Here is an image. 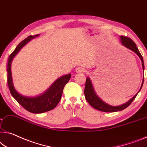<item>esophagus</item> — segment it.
<instances>
[{
  "instance_id": "34e87169",
  "label": "esophagus",
  "mask_w": 147,
  "mask_h": 147,
  "mask_svg": "<svg viewBox=\"0 0 147 147\" xmlns=\"http://www.w3.org/2000/svg\"><path fill=\"white\" fill-rule=\"evenodd\" d=\"M84 71H85L84 68H83V67H78L76 69V73H81V72H83Z\"/></svg>"
}]
</instances>
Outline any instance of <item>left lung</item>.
<instances>
[{"mask_svg":"<svg viewBox=\"0 0 147 147\" xmlns=\"http://www.w3.org/2000/svg\"><path fill=\"white\" fill-rule=\"evenodd\" d=\"M120 42L123 47H125V48H127L128 49H129V50L132 51L133 52H134V53L140 58V59L141 60L142 67H143V69L144 71V66L143 56H141V53H140V52L139 51L138 49H137V45H135V42L133 41L130 38L124 37V36H120ZM143 82H144V78L143 80V81H142L141 86L138 92H137V93L135 94L134 97H132L129 100L127 101V102L119 106H112L110 105H108V103H106L105 101H103L100 97L97 95L96 93L95 92V91H94L93 85L92 84V82L91 80H90L89 77H87L86 80V83H85V90H84L85 96L87 102L89 103V105H91L92 107H93L94 108H95V109L98 110H100V111L105 112H114L120 111V110H123L127 107H129V106L131 105V103L134 101V100L135 98V97L137 96V94H138L139 92L141 91V88L143 87Z\"/></svg>","mask_w":147,"mask_h":147,"instance_id":"left-lung-1","label":"left lung"}]
</instances>
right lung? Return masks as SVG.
Wrapping results in <instances>:
<instances>
[{"mask_svg":"<svg viewBox=\"0 0 147 147\" xmlns=\"http://www.w3.org/2000/svg\"><path fill=\"white\" fill-rule=\"evenodd\" d=\"M39 36V34L34 36L31 35L22 40L9 56L7 64V83L11 94L25 109L34 114H40V113L49 111L57 106L62 98L64 86L70 80L71 76V74H69L60 77L51 85L49 89L37 96H24L16 91L13 86L12 71H11V64L12 60L25 45H26L33 39H35Z\"/></svg>","mask_w":147,"mask_h":147,"instance_id":"1","label":"right lung"}]
</instances>
